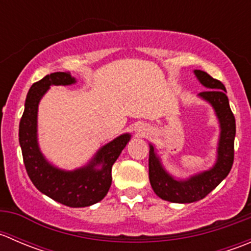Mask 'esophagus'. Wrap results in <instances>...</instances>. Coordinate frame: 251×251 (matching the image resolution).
<instances>
[{
    "mask_svg": "<svg viewBox=\"0 0 251 251\" xmlns=\"http://www.w3.org/2000/svg\"><path fill=\"white\" fill-rule=\"evenodd\" d=\"M137 132H138V135H140V136H144L147 133V127H146V126H143V125H140L137 127Z\"/></svg>",
    "mask_w": 251,
    "mask_h": 251,
    "instance_id": "1",
    "label": "esophagus"
}]
</instances>
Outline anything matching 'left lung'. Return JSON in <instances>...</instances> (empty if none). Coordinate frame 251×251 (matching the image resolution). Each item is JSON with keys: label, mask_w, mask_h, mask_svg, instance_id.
I'll return each instance as SVG.
<instances>
[{"label": "left lung", "mask_w": 251, "mask_h": 251, "mask_svg": "<svg viewBox=\"0 0 251 251\" xmlns=\"http://www.w3.org/2000/svg\"><path fill=\"white\" fill-rule=\"evenodd\" d=\"M199 82L206 88L198 97L209 103L220 125L216 161L207 170L194 174L188 178H176L164 168L154 144L149 143V181L154 193L171 203H194L205 198L227 177L233 165L235 119L229 108L226 87L203 70H194Z\"/></svg>", "instance_id": "1"}]
</instances>
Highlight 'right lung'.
<instances>
[{"label":"right lung","mask_w":251,"mask_h":251,"mask_svg":"<svg viewBox=\"0 0 251 251\" xmlns=\"http://www.w3.org/2000/svg\"><path fill=\"white\" fill-rule=\"evenodd\" d=\"M76 78L69 73H53L35 82L25 100L19 124V144L24 165L34 186L53 201L70 207H85L102 201L111 186V168L131 140L123 133L100 147L86 165L63 170L45 158L37 138V111L50 86L74 85Z\"/></svg>","instance_id":"obj_1"}]
</instances>
